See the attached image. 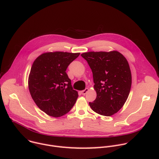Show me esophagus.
<instances>
[{"label": "esophagus", "mask_w": 159, "mask_h": 159, "mask_svg": "<svg viewBox=\"0 0 159 159\" xmlns=\"http://www.w3.org/2000/svg\"><path fill=\"white\" fill-rule=\"evenodd\" d=\"M89 91V89H88V88H85L84 90H83V91H81V93L83 94V95H85L86 93H88V91Z\"/></svg>", "instance_id": "obj_1"}]
</instances>
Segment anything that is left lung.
<instances>
[{"label":"left lung","mask_w":159,"mask_h":159,"mask_svg":"<svg viewBox=\"0 0 159 159\" xmlns=\"http://www.w3.org/2000/svg\"><path fill=\"white\" fill-rule=\"evenodd\" d=\"M81 56L90 66L97 96L89 102L97 113L111 116L124 105L131 90V70L125 57L117 51L88 52Z\"/></svg>","instance_id":"left-lung-1"}]
</instances>
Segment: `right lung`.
<instances>
[{
    "label": "right lung",
    "mask_w": 159,
    "mask_h": 159,
    "mask_svg": "<svg viewBox=\"0 0 159 159\" xmlns=\"http://www.w3.org/2000/svg\"><path fill=\"white\" fill-rule=\"evenodd\" d=\"M80 53H44L34 61L28 88L37 106L49 116L59 117L74 107L79 96L66 74L68 65Z\"/></svg>",
    "instance_id": "add662e5"
}]
</instances>
